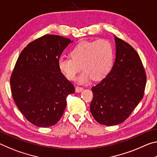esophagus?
I'll return each instance as SVG.
<instances>
[{"label":"esophagus","instance_id":"esophagus-1","mask_svg":"<svg viewBox=\"0 0 157 157\" xmlns=\"http://www.w3.org/2000/svg\"><path fill=\"white\" fill-rule=\"evenodd\" d=\"M82 90H83V88H82V87H79V86H76L75 87V91L77 93L81 92Z\"/></svg>","mask_w":157,"mask_h":157}]
</instances>
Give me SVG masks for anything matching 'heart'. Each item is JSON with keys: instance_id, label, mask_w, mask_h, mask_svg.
<instances>
[{"instance_id": "heart-1", "label": "heart", "mask_w": 157, "mask_h": 157, "mask_svg": "<svg viewBox=\"0 0 157 157\" xmlns=\"http://www.w3.org/2000/svg\"><path fill=\"white\" fill-rule=\"evenodd\" d=\"M71 58L60 57L57 61L59 71L69 80H75L81 68L83 71L78 78L84 84L93 78L98 81L105 78L111 71L113 61V48L107 39L82 41L70 51Z\"/></svg>"}]
</instances>
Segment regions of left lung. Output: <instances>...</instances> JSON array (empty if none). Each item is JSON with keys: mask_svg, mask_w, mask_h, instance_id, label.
Wrapping results in <instances>:
<instances>
[{"mask_svg": "<svg viewBox=\"0 0 157 157\" xmlns=\"http://www.w3.org/2000/svg\"><path fill=\"white\" fill-rule=\"evenodd\" d=\"M116 58L112 68L100 83L92 87L90 110L100 124L113 126L128 118L141 101L146 75L136 50L113 35Z\"/></svg>", "mask_w": 157, "mask_h": 157, "instance_id": "8db88e82", "label": "left lung"}]
</instances>
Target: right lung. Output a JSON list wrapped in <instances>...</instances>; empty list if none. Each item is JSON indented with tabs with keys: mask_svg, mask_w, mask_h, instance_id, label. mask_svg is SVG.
I'll use <instances>...</instances> for the list:
<instances>
[{
	"mask_svg": "<svg viewBox=\"0 0 157 157\" xmlns=\"http://www.w3.org/2000/svg\"><path fill=\"white\" fill-rule=\"evenodd\" d=\"M73 41L46 34L29 44L16 63L10 78L12 97L27 120L40 127L59 121L73 85L59 71L57 61Z\"/></svg>",
	"mask_w": 157,
	"mask_h": 157,
	"instance_id": "add662e5",
	"label": "right lung"
}]
</instances>
